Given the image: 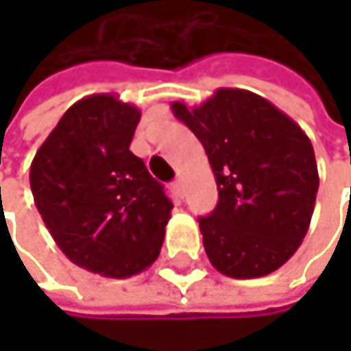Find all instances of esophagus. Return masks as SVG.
<instances>
[{"label":"esophagus","mask_w":351,"mask_h":351,"mask_svg":"<svg viewBox=\"0 0 351 351\" xmlns=\"http://www.w3.org/2000/svg\"><path fill=\"white\" fill-rule=\"evenodd\" d=\"M173 186H175V191L180 195V197H184V180H182V176H178L175 182H173Z\"/></svg>","instance_id":"1"}]
</instances>
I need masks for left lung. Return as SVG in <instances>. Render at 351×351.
I'll return each mask as SVG.
<instances>
[{"instance_id":"1","label":"left lung","mask_w":351,"mask_h":351,"mask_svg":"<svg viewBox=\"0 0 351 351\" xmlns=\"http://www.w3.org/2000/svg\"><path fill=\"white\" fill-rule=\"evenodd\" d=\"M173 113L203 144L219 201L199 217L209 262L232 278L278 270L301 245L319 175L311 140L287 113L244 89H217Z\"/></svg>"}]
</instances>
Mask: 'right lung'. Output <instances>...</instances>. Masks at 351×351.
Masks as SVG:
<instances>
[{
    "mask_svg": "<svg viewBox=\"0 0 351 351\" xmlns=\"http://www.w3.org/2000/svg\"><path fill=\"white\" fill-rule=\"evenodd\" d=\"M140 109L111 93L71 106L30 167L38 213L77 266L109 278L146 270L160 254L173 203L130 150Z\"/></svg>",
    "mask_w": 351,
    "mask_h": 351,
    "instance_id": "add662e5",
    "label": "right lung"
}]
</instances>
